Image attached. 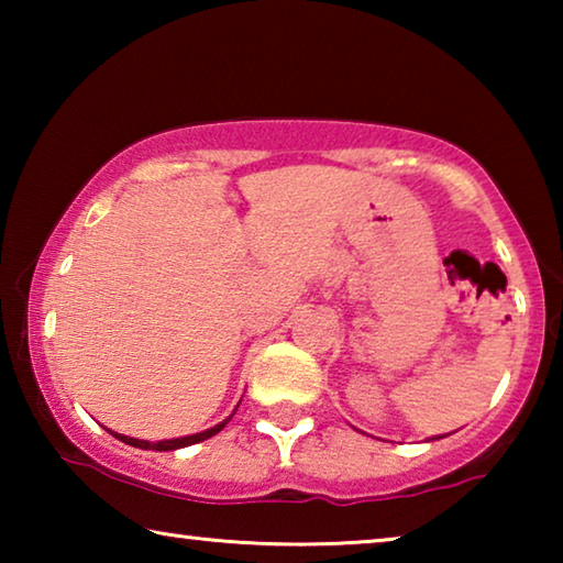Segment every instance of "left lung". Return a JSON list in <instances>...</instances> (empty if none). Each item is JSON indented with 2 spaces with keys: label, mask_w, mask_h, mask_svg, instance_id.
Here are the masks:
<instances>
[{
  "label": "left lung",
  "mask_w": 563,
  "mask_h": 563,
  "mask_svg": "<svg viewBox=\"0 0 563 563\" xmlns=\"http://www.w3.org/2000/svg\"><path fill=\"white\" fill-rule=\"evenodd\" d=\"M437 440H440V437H437Z\"/></svg>",
  "instance_id": "1"
}]
</instances>
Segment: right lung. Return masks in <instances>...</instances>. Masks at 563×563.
Listing matches in <instances>:
<instances>
[{
	"instance_id": "obj_1",
	"label": "right lung",
	"mask_w": 563,
	"mask_h": 563,
	"mask_svg": "<svg viewBox=\"0 0 563 563\" xmlns=\"http://www.w3.org/2000/svg\"><path fill=\"white\" fill-rule=\"evenodd\" d=\"M233 417V415H231ZM231 417L228 419H223L221 424H216V427H211V430H203V432H198V434H188V437H176V440H161V442H146V440H133V437H126V434H117V432H111L113 437H117V440H121V442H126V444H131V446H139V450H154V452H174V450H180V446H188V444H196V442H203V440H208V437H213V434H218L223 430V427L231 422Z\"/></svg>"
}]
</instances>
